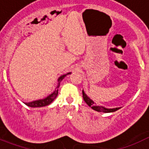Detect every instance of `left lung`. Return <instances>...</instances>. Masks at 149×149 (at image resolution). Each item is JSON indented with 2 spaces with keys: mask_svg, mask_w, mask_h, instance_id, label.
I'll list each match as a JSON object with an SVG mask.
<instances>
[{
  "mask_svg": "<svg viewBox=\"0 0 149 149\" xmlns=\"http://www.w3.org/2000/svg\"><path fill=\"white\" fill-rule=\"evenodd\" d=\"M82 97H83V99L86 102V103L90 107H92V109L95 110L96 111H98V112H103V113H111V112H114V111H117V110L120 109V107H116V108H106V107H103V106H98L96 105V104L92 101V100L90 99L88 96L86 95L85 92H83L82 90Z\"/></svg>",
  "mask_w": 149,
  "mask_h": 149,
  "instance_id": "8db88e82",
  "label": "left lung"
}]
</instances>
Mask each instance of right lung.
Listing matches in <instances>:
<instances>
[{
    "mask_svg": "<svg viewBox=\"0 0 149 149\" xmlns=\"http://www.w3.org/2000/svg\"><path fill=\"white\" fill-rule=\"evenodd\" d=\"M68 74H70V72H68V73H67V74L63 75V76H61V77L58 79V85H57V88L54 90V92L53 93L51 94V95H49L47 96V98H44V99H42V100H38V101H34V102H29V103H25V104H26L27 106L31 107H45V106H47L48 105V104H50L51 102H53L54 100L57 98V95H58V88H59L61 82L63 80V79Z\"/></svg>",
    "mask_w": 149,
    "mask_h": 149,
    "instance_id": "1",
    "label": "right lung"
}]
</instances>
